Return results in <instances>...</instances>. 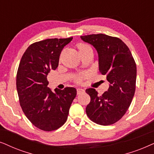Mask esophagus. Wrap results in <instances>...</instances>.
Returning <instances> with one entry per match:
<instances>
[{"label": "esophagus", "mask_w": 154, "mask_h": 154, "mask_svg": "<svg viewBox=\"0 0 154 154\" xmlns=\"http://www.w3.org/2000/svg\"><path fill=\"white\" fill-rule=\"evenodd\" d=\"M77 94H80L82 93H84V92H85V90L82 89V88H78V89H77Z\"/></svg>", "instance_id": "esophagus-1"}]
</instances>
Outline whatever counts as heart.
Listing matches in <instances>:
<instances>
[{
	"label": "heart",
	"instance_id": "heart-1",
	"mask_svg": "<svg viewBox=\"0 0 154 154\" xmlns=\"http://www.w3.org/2000/svg\"><path fill=\"white\" fill-rule=\"evenodd\" d=\"M78 49H79V53H81V52H82V51H84L88 50V49H91V48L89 46V45H87V44H80L78 45ZM85 77V75H77V76H76V77H75V80L76 82L79 83V82H81L82 80V79Z\"/></svg>",
	"mask_w": 154,
	"mask_h": 154
}]
</instances>
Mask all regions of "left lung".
Instances as JSON below:
<instances>
[{
  "mask_svg": "<svg viewBox=\"0 0 154 154\" xmlns=\"http://www.w3.org/2000/svg\"><path fill=\"white\" fill-rule=\"evenodd\" d=\"M80 37L97 51L99 71L106 75L110 83L108 91L101 96L98 95L93 88L86 90L91 97L86 112L90 120L96 124H114L125 114L134 97L136 63L128 46L119 38L103 34Z\"/></svg>",
  "mask_w": 154,
  "mask_h": 154,
  "instance_id": "1",
  "label": "left lung"
}]
</instances>
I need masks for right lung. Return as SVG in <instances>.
Listing matches in <instances>:
<instances>
[{"mask_svg": "<svg viewBox=\"0 0 154 154\" xmlns=\"http://www.w3.org/2000/svg\"><path fill=\"white\" fill-rule=\"evenodd\" d=\"M72 40L48 38L31 44L24 53L17 72L16 85L24 115L36 128L56 130L65 124L77 90L66 87L55 92L48 87L47 75L58 66L64 46Z\"/></svg>", "mask_w": 154, "mask_h": 154, "instance_id": "obj_1", "label": "right lung"}]
</instances>
